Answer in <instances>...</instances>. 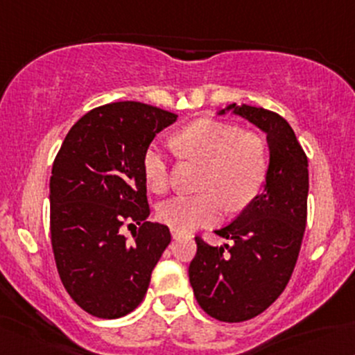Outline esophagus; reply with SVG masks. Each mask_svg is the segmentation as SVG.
I'll list each match as a JSON object with an SVG mask.
<instances>
[{
    "label": "esophagus",
    "instance_id": "34e87169",
    "mask_svg": "<svg viewBox=\"0 0 355 355\" xmlns=\"http://www.w3.org/2000/svg\"><path fill=\"white\" fill-rule=\"evenodd\" d=\"M171 236H173V239H178V237L182 236V232H178V231H175V229H171Z\"/></svg>",
    "mask_w": 355,
    "mask_h": 355
}]
</instances>
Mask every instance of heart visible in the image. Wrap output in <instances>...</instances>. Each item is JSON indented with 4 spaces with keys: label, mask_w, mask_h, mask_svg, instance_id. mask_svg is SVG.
<instances>
[{
    "label": "heart",
    "mask_w": 355,
    "mask_h": 355,
    "mask_svg": "<svg viewBox=\"0 0 355 355\" xmlns=\"http://www.w3.org/2000/svg\"><path fill=\"white\" fill-rule=\"evenodd\" d=\"M182 157L205 166L198 196H182L159 205L158 219L178 232H192L217 224L225 207L237 212L248 207L263 189L270 166L264 139L243 133L239 126L222 121L198 119L173 136ZM143 175L148 189L165 193L170 185L168 157L158 145L143 153Z\"/></svg>",
    "instance_id": "heart-1"
}]
</instances>
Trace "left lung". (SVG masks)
<instances>
[{
	"mask_svg": "<svg viewBox=\"0 0 355 355\" xmlns=\"http://www.w3.org/2000/svg\"><path fill=\"white\" fill-rule=\"evenodd\" d=\"M266 133L270 166L263 192L234 220L216 231L232 244L209 246L196 237L189 266L198 305L220 322H244L263 313L283 293L297 264L306 225L309 159L285 118L263 107L229 104Z\"/></svg>",
	"mask_w": 355,
	"mask_h": 355,
	"instance_id": "1",
	"label": "left lung"
}]
</instances>
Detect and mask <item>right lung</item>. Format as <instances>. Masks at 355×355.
I'll return each instance as SVG.
<instances>
[{
  "label": "right lung",
  "instance_id": "obj_1",
  "mask_svg": "<svg viewBox=\"0 0 355 355\" xmlns=\"http://www.w3.org/2000/svg\"><path fill=\"white\" fill-rule=\"evenodd\" d=\"M177 114L123 101L89 111L65 136L50 177V237L70 298L97 318H119L145 298L170 244L166 225L148 222L143 153ZM124 221L140 229L120 234ZM133 225V224H130Z\"/></svg>",
  "mask_w": 355,
  "mask_h": 355
}]
</instances>
